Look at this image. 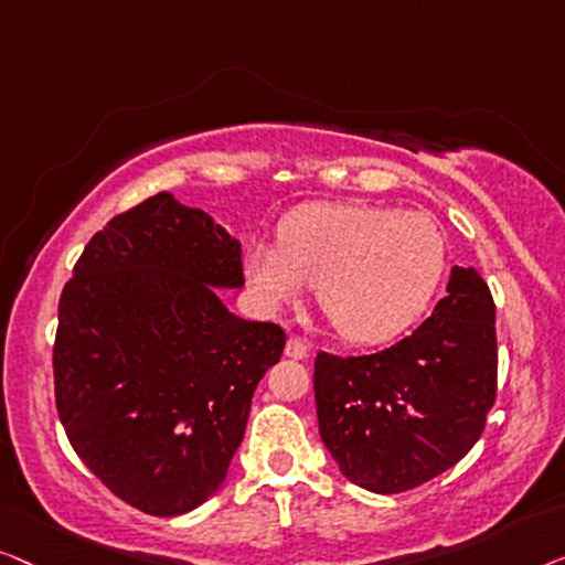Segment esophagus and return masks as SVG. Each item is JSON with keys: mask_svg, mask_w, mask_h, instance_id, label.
Wrapping results in <instances>:
<instances>
[{"mask_svg": "<svg viewBox=\"0 0 565 565\" xmlns=\"http://www.w3.org/2000/svg\"><path fill=\"white\" fill-rule=\"evenodd\" d=\"M284 353L289 355V359H294V361H305L307 355H309V345L305 343V340H299V338H289V340H286Z\"/></svg>", "mask_w": 565, "mask_h": 565, "instance_id": "1", "label": "esophagus"}]
</instances>
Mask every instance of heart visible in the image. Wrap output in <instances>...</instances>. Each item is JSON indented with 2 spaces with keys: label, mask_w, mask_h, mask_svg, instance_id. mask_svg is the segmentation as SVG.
<instances>
[{
  "label": "heart",
  "mask_w": 565,
  "mask_h": 565,
  "mask_svg": "<svg viewBox=\"0 0 565 565\" xmlns=\"http://www.w3.org/2000/svg\"><path fill=\"white\" fill-rule=\"evenodd\" d=\"M245 279L266 312L301 299L317 305L353 345L384 343L423 315L448 268V243L423 212L322 204L291 214L279 245L245 250Z\"/></svg>",
  "instance_id": "obj_1"
}]
</instances>
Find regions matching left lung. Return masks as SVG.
<instances>
[{
  "instance_id": "left-lung-1",
  "label": "left lung",
  "mask_w": 565,
  "mask_h": 565,
  "mask_svg": "<svg viewBox=\"0 0 565 565\" xmlns=\"http://www.w3.org/2000/svg\"><path fill=\"white\" fill-rule=\"evenodd\" d=\"M497 309L476 268L452 266L433 315L386 351L320 353V438L340 471L373 494H399L456 466L497 399Z\"/></svg>"
}]
</instances>
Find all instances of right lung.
I'll return each mask as SVG.
<instances>
[{
    "label": "right lung",
    "instance_id": "right-lung-1",
    "mask_svg": "<svg viewBox=\"0 0 565 565\" xmlns=\"http://www.w3.org/2000/svg\"><path fill=\"white\" fill-rule=\"evenodd\" d=\"M241 241L161 192L117 214L63 286L55 407L76 456L135 510L177 518L225 481L286 335L243 320Z\"/></svg>",
    "mask_w": 565,
    "mask_h": 565
}]
</instances>
